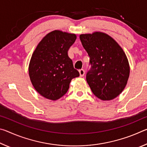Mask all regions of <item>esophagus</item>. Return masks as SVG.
Returning a JSON list of instances; mask_svg holds the SVG:
<instances>
[{
    "label": "esophagus",
    "mask_w": 147,
    "mask_h": 147,
    "mask_svg": "<svg viewBox=\"0 0 147 147\" xmlns=\"http://www.w3.org/2000/svg\"><path fill=\"white\" fill-rule=\"evenodd\" d=\"M79 73H80V76L81 77H82V76H84V74H85V71H84V69H80Z\"/></svg>",
    "instance_id": "34e87169"
}]
</instances>
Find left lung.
<instances>
[{
	"instance_id": "8db88e82",
	"label": "left lung",
	"mask_w": 147,
	"mask_h": 147,
	"mask_svg": "<svg viewBox=\"0 0 147 147\" xmlns=\"http://www.w3.org/2000/svg\"><path fill=\"white\" fill-rule=\"evenodd\" d=\"M80 39L90 58L86 80L93 93L102 100L116 98L124 90L130 75L123 49L103 32L81 34Z\"/></svg>"
}]
</instances>
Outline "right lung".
I'll use <instances>...</instances> for the list:
<instances>
[{
	"label": "right lung",
	"instance_id": "right-lung-1",
	"mask_svg": "<svg viewBox=\"0 0 147 147\" xmlns=\"http://www.w3.org/2000/svg\"><path fill=\"white\" fill-rule=\"evenodd\" d=\"M76 39L74 34L53 31L42 39L32 54L30 78L43 97L58 100L67 92L71 80L80 76L67 54Z\"/></svg>",
	"mask_w": 147,
	"mask_h": 147
}]
</instances>
